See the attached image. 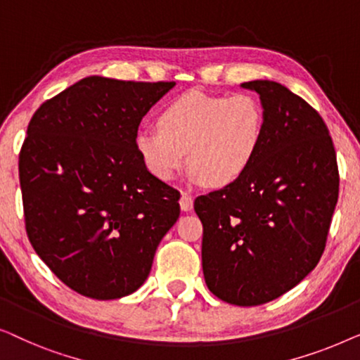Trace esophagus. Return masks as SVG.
Masks as SVG:
<instances>
[{
  "label": "esophagus",
  "instance_id": "obj_1",
  "mask_svg": "<svg viewBox=\"0 0 360 360\" xmlns=\"http://www.w3.org/2000/svg\"><path fill=\"white\" fill-rule=\"evenodd\" d=\"M180 208H181V211H191V208H193V198H191L188 193H181Z\"/></svg>",
  "mask_w": 360,
  "mask_h": 360
}]
</instances>
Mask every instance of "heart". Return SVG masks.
<instances>
[{"label": "heart", "mask_w": 360, "mask_h": 360, "mask_svg": "<svg viewBox=\"0 0 360 360\" xmlns=\"http://www.w3.org/2000/svg\"><path fill=\"white\" fill-rule=\"evenodd\" d=\"M157 127L136 134L137 154L155 179H174L188 154L195 179L226 186L239 180L257 155L264 110L249 93L223 96L190 91L162 108Z\"/></svg>", "instance_id": "heart-1"}]
</instances>
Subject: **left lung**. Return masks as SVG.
I'll list each match as a JSON object with an SVG mask.
<instances>
[{
	"instance_id": "obj_1",
	"label": "left lung",
	"mask_w": 360,
	"mask_h": 360,
	"mask_svg": "<svg viewBox=\"0 0 360 360\" xmlns=\"http://www.w3.org/2000/svg\"><path fill=\"white\" fill-rule=\"evenodd\" d=\"M259 95L264 136L248 172L201 195V262L210 292L257 307L302 282L321 259L339 195L333 139L303 98L270 80L240 85Z\"/></svg>"
}]
</instances>
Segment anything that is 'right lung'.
<instances>
[{"label": "right lung", "mask_w": 360, "mask_h": 360, "mask_svg": "<svg viewBox=\"0 0 360 360\" xmlns=\"http://www.w3.org/2000/svg\"><path fill=\"white\" fill-rule=\"evenodd\" d=\"M174 86L86 77L42 103L29 122L19 154L27 238L83 297L134 293L179 219L180 193L136 150L142 117Z\"/></svg>", "instance_id": "add662e5"}]
</instances>
